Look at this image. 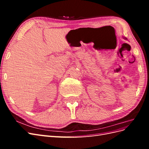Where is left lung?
Wrapping results in <instances>:
<instances>
[{"instance_id":"left-lung-1","label":"left lung","mask_w":149,"mask_h":149,"mask_svg":"<svg viewBox=\"0 0 149 149\" xmlns=\"http://www.w3.org/2000/svg\"><path fill=\"white\" fill-rule=\"evenodd\" d=\"M123 38H124V39H126V40H127V38H125V37H123Z\"/></svg>"}]
</instances>
